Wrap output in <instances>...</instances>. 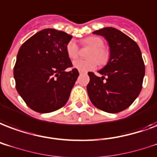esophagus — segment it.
<instances>
[{"label":"esophagus","mask_w":157,"mask_h":157,"mask_svg":"<svg viewBox=\"0 0 157 157\" xmlns=\"http://www.w3.org/2000/svg\"><path fill=\"white\" fill-rule=\"evenodd\" d=\"M84 74V72H83V71H79V74Z\"/></svg>","instance_id":"esophagus-1"}]
</instances>
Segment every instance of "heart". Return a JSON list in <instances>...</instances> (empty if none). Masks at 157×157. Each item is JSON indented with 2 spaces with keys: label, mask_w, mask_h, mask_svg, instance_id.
<instances>
[{
  "label": "heart",
  "mask_w": 157,
  "mask_h": 157,
  "mask_svg": "<svg viewBox=\"0 0 157 157\" xmlns=\"http://www.w3.org/2000/svg\"><path fill=\"white\" fill-rule=\"evenodd\" d=\"M82 43L86 46L93 48V49L88 55L89 59H77L74 61L73 67L74 69L86 72L95 69L98 63H99L100 65H105L108 63L110 58V52L103 47L104 42L102 38L98 36H89L84 39ZM66 53L70 59H75L78 58L79 55V49L76 41L71 40L68 42L66 45Z\"/></svg>",
  "instance_id": "1"
}]
</instances>
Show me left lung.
Segmentation results:
<instances>
[{
	"mask_svg": "<svg viewBox=\"0 0 157 157\" xmlns=\"http://www.w3.org/2000/svg\"><path fill=\"white\" fill-rule=\"evenodd\" d=\"M108 41L110 58L98 70L102 77L88 72L87 85L89 99L96 108L109 113L125 110L132 103L142 88L145 65L137 44L113 27L94 31Z\"/></svg>",
	"mask_w": 157,
	"mask_h": 157,
	"instance_id": "8db88e82",
	"label": "left lung"
}]
</instances>
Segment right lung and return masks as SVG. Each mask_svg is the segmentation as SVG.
<instances>
[{
    "mask_svg": "<svg viewBox=\"0 0 157 157\" xmlns=\"http://www.w3.org/2000/svg\"><path fill=\"white\" fill-rule=\"evenodd\" d=\"M72 35L44 29L27 40L19 49L14 67L16 90L32 110L47 113L61 108L78 77L66 53Z\"/></svg>",
    "mask_w": 157,
    "mask_h": 157,
    "instance_id": "add662e5",
    "label": "right lung"
}]
</instances>
